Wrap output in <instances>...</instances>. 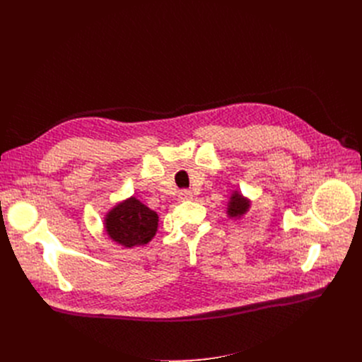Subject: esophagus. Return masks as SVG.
Wrapping results in <instances>:
<instances>
[{"instance_id": "obj_1", "label": "esophagus", "mask_w": 362, "mask_h": 362, "mask_svg": "<svg viewBox=\"0 0 362 362\" xmlns=\"http://www.w3.org/2000/svg\"><path fill=\"white\" fill-rule=\"evenodd\" d=\"M179 199L180 201H192L194 199V194L191 191H187V189H183V191L179 192Z\"/></svg>"}]
</instances>
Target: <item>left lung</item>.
<instances>
[{
    "mask_svg": "<svg viewBox=\"0 0 362 362\" xmlns=\"http://www.w3.org/2000/svg\"><path fill=\"white\" fill-rule=\"evenodd\" d=\"M248 208H250V201H246L239 194H233L229 202V208H227V214L230 217H240L242 214L248 211Z\"/></svg>",
    "mask_w": 362,
    "mask_h": 362,
    "instance_id": "1",
    "label": "left lung"
}]
</instances>
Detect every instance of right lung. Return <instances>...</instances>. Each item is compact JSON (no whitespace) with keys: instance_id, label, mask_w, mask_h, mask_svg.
Instances as JSON below:
<instances>
[{"instance_id":"right-lung-1","label":"right lung","mask_w":362,"mask_h":362,"mask_svg":"<svg viewBox=\"0 0 362 362\" xmlns=\"http://www.w3.org/2000/svg\"><path fill=\"white\" fill-rule=\"evenodd\" d=\"M158 226V216L136 198H130L112 210L105 217L108 236L127 248L148 243L154 238Z\"/></svg>"}]
</instances>
